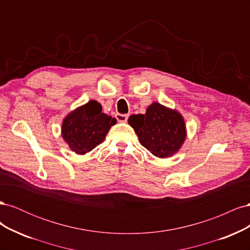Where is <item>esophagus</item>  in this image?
Listing matches in <instances>:
<instances>
[{
    "label": "esophagus",
    "instance_id": "34e87169",
    "mask_svg": "<svg viewBox=\"0 0 250 250\" xmlns=\"http://www.w3.org/2000/svg\"><path fill=\"white\" fill-rule=\"evenodd\" d=\"M116 119L118 120V122L125 123L128 119V115H121V113H117Z\"/></svg>",
    "mask_w": 250,
    "mask_h": 250
}]
</instances>
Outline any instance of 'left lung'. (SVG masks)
Segmentation results:
<instances>
[{"label": "left lung", "mask_w": 250, "mask_h": 250, "mask_svg": "<svg viewBox=\"0 0 250 250\" xmlns=\"http://www.w3.org/2000/svg\"><path fill=\"white\" fill-rule=\"evenodd\" d=\"M128 123L142 145L153 155L166 158L176 153L187 137L186 124L177 110L153 102L145 115H132Z\"/></svg>", "instance_id": "obj_1"}]
</instances>
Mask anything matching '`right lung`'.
Segmentation results:
<instances>
[{
  "mask_svg": "<svg viewBox=\"0 0 250 250\" xmlns=\"http://www.w3.org/2000/svg\"><path fill=\"white\" fill-rule=\"evenodd\" d=\"M116 123L115 118L102 112L100 103L90 100L63 119L62 135L72 151L83 155L101 144Z\"/></svg>",
  "mask_w": 250,
  "mask_h": 250,
  "instance_id": "obj_1",
  "label": "right lung"
}]
</instances>
